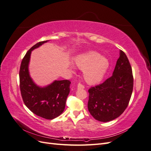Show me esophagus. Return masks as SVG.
I'll list each match as a JSON object with an SVG mask.
<instances>
[{
  "label": "esophagus",
  "mask_w": 151,
  "mask_h": 151,
  "mask_svg": "<svg viewBox=\"0 0 151 151\" xmlns=\"http://www.w3.org/2000/svg\"><path fill=\"white\" fill-rule=\"evenodd\" d=\"M84 88H85L84 86L81 83H79L78 84H77V88L78 89H84Z\"/></svg>",
  "instance_id": "obj_1"
}]
</instances>
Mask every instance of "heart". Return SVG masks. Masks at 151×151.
<instances>
[{"label":"heart","instance_id":"heart-1","mask_svg":"<svg viewBox=\"0 0 151 151\" xmlns=\"http://www.w3.org/2000/svg\"><path fill=\"white\" fill-rule=\"evenodd\" d=\"M74 62L77 67L83 70L84 79L87 83L90 84L101 81L109 67L108 59L94 51L78 55L75 58Z\"/></svg>","mask_w":151,"mask_h":151}]
</instances>
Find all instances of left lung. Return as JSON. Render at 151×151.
Masks as SVG:
<instances>
[{
    "label": "left lung",
    "instance_id": "obj_1",
    "mask_svg": "<svg viewBox=\"0 0 151 151\" xmlns=\"http://www.w3.org/2000/svg\"><path fill=\"white\" fill-rule=\"evenodd\" d=\"M133 86L130 63L125 53L120 50L112 76L88 90V107L91 115L103 122L120 116L129 104Z\"/></svg>",
    "mask_w": 151,
    "mask_h": 151
}]
</instances>
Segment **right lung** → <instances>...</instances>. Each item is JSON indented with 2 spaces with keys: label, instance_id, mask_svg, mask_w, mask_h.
Here are the masks:
<instances>
[{
  "label": "right lung",
  "instance_id": "obj_1",
  "mask_svg": "<svg viewBox=\"0 0 151 151\" xmlns=\"http://www.w3.org/2000/svg\"><path fill=\"white\" fill-rule=\"evenodd\" d=\"M48 41L36 43L27 52L21 62L19 83L22 100L29 110L45 119L52 120L60 115L64 110L70 92V81H55L42 88L34 83L28 69L31 51Z\"/></svg>",
  "mask_w": 151,
  "mask_h": 151
}]
</instances>
